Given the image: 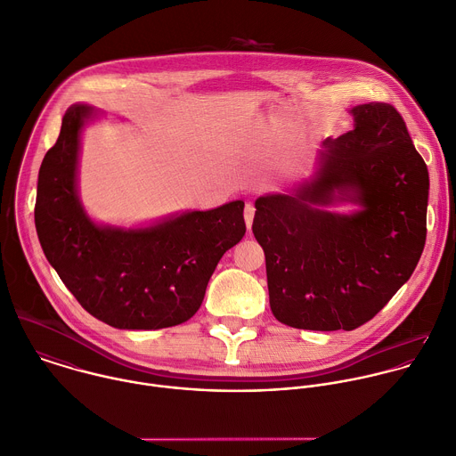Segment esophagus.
<instances>
[{
    "label": "esophagus",
    "mask_w": 456,
    "mask_h": 456,
    "mask_svg": "<svg viewBox=\"0 0 456 456\" xmlns=\"http://www.w3.org/2000/svg\"><path fill=\"white\" fill-rule=\"evenodd\" d=\"M254 213H256L254 204H252V202H247V204H245V213H243V216H245V224H247V229H248V231H250L252 222H254Z\"/></svg>",
    "instance_id": "1"
}]
</instances>
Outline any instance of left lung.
Here are the masks:
<instances>
[{"label": "left lung", "mask_w": 456, "mask_h": 456, "mask_svg": "<svg viewBox=\"0 0 456 456\" xmlns=\"http://www.w3.org/2000/svg\"><path fill=\"white\" fill-rule=\"evenodd\" d=\"M354 129L327 138L314 175L256 200L273 316L304 330H354L411 279L427 241L430 177L405 120L386 102L350 110ZM352 201L354 214L326 208Z\"/></svg>", "instance_id": "left-lung-1"}]
</instances>
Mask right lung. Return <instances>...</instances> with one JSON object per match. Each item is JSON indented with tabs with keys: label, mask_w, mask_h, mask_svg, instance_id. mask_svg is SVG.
Masks as SVG:
<instances>
[{
	"label": "right lung",
	"mask_w": 456,
	"mask_h": 456,
	"mask_svg": "<svg viewBox=\"0 0 456 456\" xmlns=\"http://www.w3.org/2000/svg\"><path fill=\"white\" fill-rule=\"evenodd\" d=\"M99 117L85 102L67 108L37 183L35 227L61 282L94 318L122 330L184 323L200 307L222 256L245 236L243 200L184 211L143 227L94 222L77 193L81 133Z\"/></svg>",
	"instance_id": "right-lung-1"
}]
</instances>
